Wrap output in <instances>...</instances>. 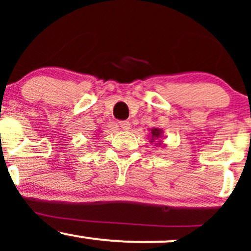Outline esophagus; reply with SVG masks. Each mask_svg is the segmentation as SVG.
<instances>
[{
  "label": "esophagus",
  "mask_w": 251,
  "mask_h": 251,
  "mask_svg": "<svg viewBox=\"0 0 251 251\" xmlns=\"http://www.w3.org/2000/svg\"><path fill=\"white\" fill-rule=\"evenodd\" d=\"M118 127L124 129V131H128L129 127H131V124H129V122H126V120H122V122H118Z\"/></svg>",
  "instance_id": "obj_1"
}]
</instances>
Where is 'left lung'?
<instances>
[{"label": "left lung", "instance_id": "left-lung-1", "mask_svg": "<svg viewBox=\"0 0 251 251\" xmlns=\"http://www.w3.org/2000/svg\"><path fill=\"white\" fill-rule=\"evenodd\" d=\"M151 139L150 143H155L157 146H162V137H163V129L162 128H151V134H150Z\"/></svg>", "mask_w": 251, "mask_h": 251}]
</instances>
